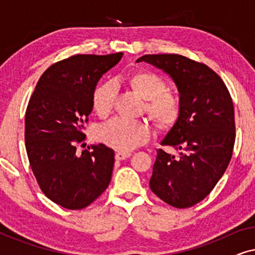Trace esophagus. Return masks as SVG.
Wrapping results in <instances>:
<instances>
[{"label": "esophagus", "instance_id": "obj_1", "mask_svg": "<svg viewBox=\"0 0 255 255\" xmlns=\"http://www.w3.org/2000/svg\"><path fill=\"white\" fill-rule=\"evenodd\" d=\"M130 155H131V153L117 152L116 154H115V158H116V160H125V159H128Z\"/></svg>", "mask_w": 255, "mask_h": 255}]
</instances>
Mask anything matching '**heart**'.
<instances>
[{
    "mask_svg": "<svg viewBox=\"0 0 255 255\" xmlns=\"http://www.w3.org/2000/svg\"><path fill=\"white\" fill-rule=\"evenodd\" d=\"M128 83L146 102L149 117L160 128H170L181 116V100L175 93L167 90V83L153 72H137L128 78ZM117 96V86L113 80L101 83L94 89L92 103L100 117L109 116ZM151 138V128L144 121L115 118L96 130V139L109 147L128 152L144 145Z\"/></svg>",
    "mask_w": 255,
    "mask_h": 255,
    "instance_id": "heart-1",
    "label": "heart"
}]
</instances>
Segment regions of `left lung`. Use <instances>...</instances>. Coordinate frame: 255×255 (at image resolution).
I'll return each instance as SVG.
<instances>
[{"label":"left lung","mask_w":255,"mask_h":255,"mask_svg":"<svg viewBox=\"0 0 255 255\" xmlns=\"http://www.w3.org/2000/svg\"><path fill=\"white\" fill-rule=\"evenodd\" d=\"M146 61L172 76L180 92L181 116L156 149L149 188L165 203L190 208L211 193L231 161L236 140L235 107L217 73L180 54H146Z\"/></svg>","instance_id":"8db88e82"}]
</instances>
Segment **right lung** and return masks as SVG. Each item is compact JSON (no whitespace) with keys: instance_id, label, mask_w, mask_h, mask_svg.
Segmentation results:
<instances>
[{"instance_id":"add662e5","label":"right lung","mask_w":255,"mask_h":255,"mask_svg":"<svg viewBox=\"0 0 255 255\" xmlns=\"http://www.w3.org/2000/svg\"><path fill=\"white\" fill-rule=\"evenodd\" d=\"M122 57L75 54L54 62L30 97L24 134L30 167L40 190L62 208L88 207L110 183L114 149L92 145L80 154L76 146L86 139L97 81Z\"/></svg>"}]
</instances>
